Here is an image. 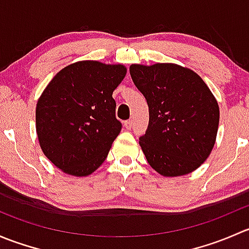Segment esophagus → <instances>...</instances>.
<instances>
[{"mask_svg": "<svg viewBox=\"0 0 249 249\" xmlns=\"http://www.w3.org/2000/svg\"><path fill=\"white\" fill-rule=\"evenodd\" d=\"M124 126L126 127L127 130H130L132 127V120H126V122L124 123Z\"/></svg>", "mask_w": 249, "mask_h": 249, "instance_id": "esophagus-1", "label": "esophagus"}]
</instances>
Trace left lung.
Segmentation results:
<instances>
[{
  "instance_id": "obj_1",
  "label": "left lung",
  "mask_w": 249,
  "mask_h": 249,
  "mask_svg": "<svg viewBox=\"0 0 249 249\" xmlns=\"http://www.w3.org/2000/svg\"><path fill=\"white\" fill-rule=\"evenodd\" d=\"M145 97L149 124L140 145L148 164L164 177L195 171L214 147L219 106L202 78L176 64L130 66Z\"/></svg>"
}]
</instances>
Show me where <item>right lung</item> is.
<instances>
[{
  "label": "right lung",
  "instance_id": "right-lung-1",
  "mask_svg": "<svg viewBox=\"0 0 249 249\" xmlns=\"http://www.w3.org/2000/svg\"><path fill=\"white\" fill-rule=\"evenodd\" d=\"M126 74L122 64L84 60L55 74L36 106L42 152L67 175L85 177L106 160L122 130L113 91Z\"/></svg>",
  "mask_w": 249,
  "mask_h": 249
}]
</instances>
